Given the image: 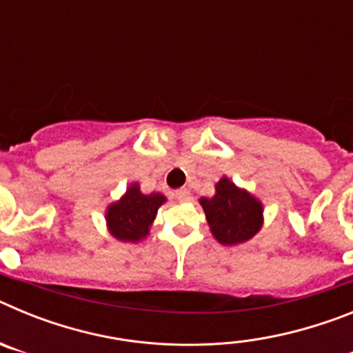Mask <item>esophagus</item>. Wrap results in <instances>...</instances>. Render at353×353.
Wrapping results in <instances>:
<instances>
[{"label":"esophagus","mask_w":353,"mask_h":353,"mask_svg":"<svg viewBox=\"0 0 353 353\" xmlns=\"http://www.w3.org/2000/svg\"><path fill=\"white\" fill-rule=\"evenodd\" d=\"M174 198L183 203V201H189V199H191V196H189V191H187V189H179V191L174 192Z\"/></svg>","instance_id":"34e87169"}]
</instances>
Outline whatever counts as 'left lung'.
I'll use <instances>...</instances> for the list:
<instances>
[{
  "instance_id": "8db88e82",
  "label": "left lung",
  "mask_w": 353,
  "mask_h": 353,
  "mask_svg": "<svg viewBox=\"0 0 353 353\" xmlns=\"http://www.w3.org/2000/svg\"><path fill=\"white\" fill-rule=\"evenodd\" d=\"M207 221L214 236L224 245L245 242L261 228V203L235 183L221 179L214 198H201Z\"/></svg>"
}]
</instances>
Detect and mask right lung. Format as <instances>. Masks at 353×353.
<instances>
[{
  "instance_id": "1",
  "label": "right lung",
  "mask_w": 353,
  "mask_h": 353,
  "mask_svg": "<svg viewBox=\"0 0 353 353\" xmlns=\"http://www.w3.org/2000/svg\"><path fill=\"white\" fill-rule=\"evenodd\" d=\"M166 198L159 192L143 194L138 183L127 189L125 196L108 208V226L111 235L118 240L138 242L148 233L150 224L154 223L159 207Z\"/></svg>"
}]
</instances>
